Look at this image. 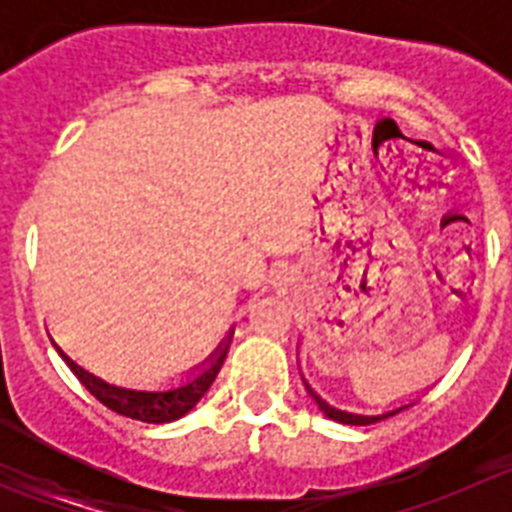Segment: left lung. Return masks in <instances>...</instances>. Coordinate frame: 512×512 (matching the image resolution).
Returning <instances> with one entry per match:
<instances>
[{
    "label": "left lung",
    "instance_id": "1",
    "mask_svg": "<svg viewBox=\"0 0 512 512\" xmlns=\"http://www.w3.org/2000/svg\"><path fill=\"white\" fill-rule=\"evenodd\" d=\"M307 392H310L312 400L318 402V408L323 410V413L328 415L330 420H336V423H346V425H372V423H379V420H384V418H392V415H397L400 410L410 408V405H402V408L387 410V413H379V415H359V413H348V410H341V408H333V405H328L323 397L315 395V392L310 390V384H307Z\"/></svg>",
    "mask_w": 512,
    "mask_h": 512
}]
</instances>
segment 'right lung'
Returning a JSON list of instances; mask_svg holds the SVG:
<instances>
[{
  "mask_svg": "<svg viewBox=\"0 0 512 512\" xmlns=\"http://www.w3.org/2000/svg\"><path fill=\"white\" fill-rule=\"evenodd\" d=\"M58 354H61L63 361L69 364V369L76 374V379H79V382L84 384V387H87L99 402H102L104 408H110L112 413L125 415V418H133V420H143V423H171V420H179L182 415H187L189 410H192L202 397H205V392L210 390L217 372H220V366H223L225 356H228V341H223L220 346H217L215 356L210 359V364H205V369H202L200 374H194L189 382L179 384V387H174V390H158V392L125 390V387L107 384L104 379L94 377L92 372H87V369H81L76 361H71L69 356L63 354L61 348H58Z\"/></svg>",
  "mask_w": 512,
  "mask_h": 512,
  "instance_id": "1",
  "label": "right lung"
}]
</instances>
